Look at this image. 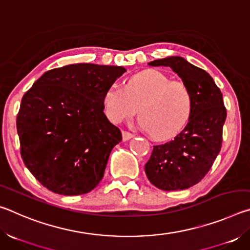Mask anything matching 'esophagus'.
I'll return each instance as SVG.
<instances>
[{
    "label": "esophagus",
    "instance_id": "esophagus-1",
    "mask_svg": "<svg viewBox=\"0 0 250 250\" xmlns=\"http://www.w3.org/2000/svg\"><path fill=\"white\" fill-rule=\"evenodd\" d=\"M132 137H133L132 133L128 132V131H122V139H124V141H128Z\"/></svg>",
    "mask_w": 250,
    "mask_h": 250
}]
</instances>
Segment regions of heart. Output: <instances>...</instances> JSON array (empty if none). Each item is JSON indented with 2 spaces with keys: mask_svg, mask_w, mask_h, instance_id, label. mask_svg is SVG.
<instances>
[{
  "mask_svg": "<svg viewBox=\"0 0 250 250\" xmlns=\"http://www.w3.org/2000/svg\"><path fill=\"white\" fill-rule=\"evenodd\" d=\"M104 107L113 124L130 119L138 111L141 125L151 137L167 141L188 125L193 96L183 82L171 80L156 69H146L129 77L125 88L110 86L104 95Z\"/></svg>",
  "mask_w": 250,
  "mask_h": 250,
  "instance_id": "b5f03b06",
  "label": "heart"
}]
</instances>
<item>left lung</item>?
I'll return each instance as SVG.
<instances>
[{"label": "left lung", "instance_id": "obj_1", "mask_svg": "<svg viewBox=\"0 0 250 250\" xmlns=\"http://www.w3.org/2000/svg\"><path fill=\"white\" fill-rule=\"evenodd\" d=\"M149 65L170 67L179 75L192 92L193 109L174 140L153 146L146 174L163 191L186 189L207 174L221 151L226 120L223 95L208 73L180 56L156 59Z\"/></svg>", "mask_w": 250, "mask_h": 250}]
</instances>
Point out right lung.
Returning <instances> with one entry per match:
<instances>
[{
    "mask_svg": "<svg viewBox=\"0 0 250 250\" xmlns=\"http://www.w3.org/2000/svg\"><path fill=\"white\" fill-rule=\"evenodd\" d=\"M120 66L73 64L46 71L23 96L16 126L24 164L62 195L94 189L121 131L104 113L105 90Z\"/></svg>",
    "mask_w": 250,
    "mask_h": 250,
    "instance_id": "obj_1",
    "label": "right lung"
}]
</instances>
